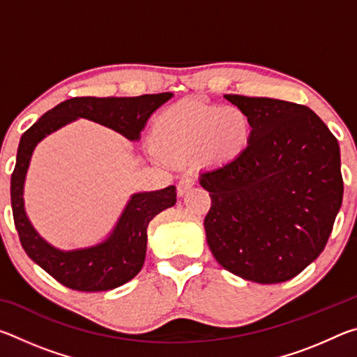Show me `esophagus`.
Masks as SVG:
<instances>
[{"mask_svg": "<svg viewBox=\"0 0 357 357\" xmlns=\"http://www.w3.org/2000/svg\"><path fill=\"white\" fill-rule=\"evenodd\" d=\"M193 184H195V179H193L192 176H183V178H181L179 183H178V195L183 197L187 190L192 189Z\"/></svg>", "mask_w": 357, "mask_h": 357, "instance_id": "34e87169", "label": "esophagus"}]
</instances>
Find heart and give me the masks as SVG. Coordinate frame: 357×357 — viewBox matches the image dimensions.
I'll return each instance as SVG.
<instances>
[{"mask_svg": "<svg viewBox=\"0 0 357 357\" xmlns=\"http://www.w3.org/2000/svg\"><path fill=\"white\" fill-rule=\"evenodd\" d=\"M154 154L184 160L198 153L211 165H225L244 153L250 123L236 107L183 100L162 110L153 124Z\"/></svg>", "mask_w": 357, "mask_h": 357, "instance_id": "b5f03b06", "label": "heart"}]
</instances>
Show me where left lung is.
I'll use <instances>...</instances> for the list:
<instances>
[{"mask_svg": "<svg viewBox=\"0 0 357 357\" xmlns=\"http://www.w3.org/2000/svg\"><path fill=\"white\" fill-rule=\"evenodd\" d=\"M250 123L236 160L200 174L209 192L206 241L223 269L255 283L287 282L324 250L342 206L340 148L309 107L227 94Z\"/></svg>", "mask_w": 357, "mask_h": 357, "instance_id": "8db88e82", "label": "left lung"}]
</instances>
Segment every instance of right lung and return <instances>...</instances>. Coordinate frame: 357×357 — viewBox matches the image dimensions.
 <instances>
[{
    "mask_svg": "<svg viewBox=\"0 0 357 357\" xmlns=\"http://www.w3.org/2000/svg\"><path fill=\"white\" fill-rule=\"evenodd\" d=\"M172 98V93L138 98H74L42 114L22 135L10 178L15 228L26 255L64 287L86 293L108 291L134 279L146 257L148 223L164 209L174 206L176 187L134 193L104 241L80 249H58L40 236L25 211L23 193L36 146L47 135L80 118L105 126L130 142H138L151 114Z\"/></svg>",
    "mask_w": 357,
    "mask_h": 357,
    "instance_id": "1",
    "label": "right lung"
}]
</instances>
